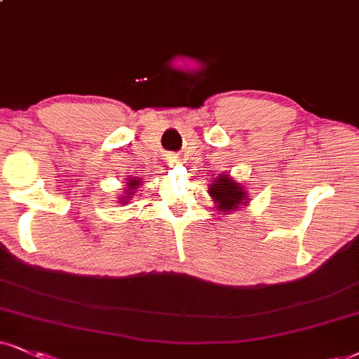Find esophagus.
I'll list each match as a JSON object with an SVG mask.
<instances>
[{
  "mask_svg": "<svg viewBox=\"0 0 359 359\" xmlns=\"http://www.w3.org/2000/svg\"><path fill=\"white\" fill-rule=\"evenodd\" d=\"M178 161V156H170V163H176Z\"/></svg>",
  "mask_w": 359,
  "mask_h": 359,
  "instance_id": "esophagus-1",
  "label": "esophagus"
}]
</instances>
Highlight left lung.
I'll use <instances>...</instances> for the list:
<instances>
[{
    "mask_svg": "<svg viewBox=\"0 0 359 359\" xmlns=\"http://www.w3.org/2000/svg\"><path fill=\"white\" fill-rule=\"evenodd\" d=\"M211 196L216 201V205L219 206V210L229 211L238 208L240 203H248V196L240 184L234 183V181L226 175H221L218 180L211 184L210 189Z\"/></svg>",
    "mask_w": 359,
    "mask_h": 359,
    "instance_id": "left-lung-1",
    "label": "left lung"
}]
</instances>
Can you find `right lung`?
<instances>
[{
  "mask_svg": "<svg viewBox=\"0 0 359 359\" xmlns=\"http://www.w3.org/2000/svg\"><path fill=\"white\" fill-rule=\"evenodd\" d=\"M140 183H141V181H138V180H130V183H128V188L136 189V187H140ZM125 198H130V196H125Z\"/></svg>",
  "mask_w": 359,
  "mask_h": 359,
  "instance_id": "1",
  "label": "right lung"
}]
</instances>
